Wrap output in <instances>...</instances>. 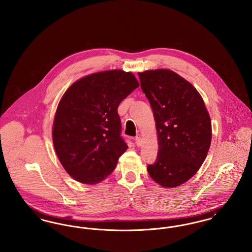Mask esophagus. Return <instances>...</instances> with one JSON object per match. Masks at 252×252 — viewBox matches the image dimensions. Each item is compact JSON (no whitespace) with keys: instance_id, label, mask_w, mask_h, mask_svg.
<instances>
[{"instance_id":"esophagus-1","label":"esophagus","mask_w":252,"mask_h":252,"mask_svg":"<svg viewBox=\"0 0 252 252\" xmlns=\"http://www.w3.org/2000/svg\"><path fill=\"white\" fill-rule=\"evenodd\" d=\"M135 142H136V145L137 146H141L142 145V137H141V135H137L136 136Z\"/></svg>"}]
</instances>
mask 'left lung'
I'll return each mask as SVG.
<instances>
[{"label": "left lung", "instance_id": "1", "mask_svg": "<svg viewBox=\"0 0 252 252\" xmlns=\"http://www.w3.org/2000/svg\"><path fill=\"white\" fill-rule=\"evenodd\" d=\"M141 88L153 110L158 133V156L147 165L158 184L173 188L199 170L212 141V123L196 89L166 69L138 72Z\"/></svg>", "mask_w": 252, "mask_h": 252}]
</instances>
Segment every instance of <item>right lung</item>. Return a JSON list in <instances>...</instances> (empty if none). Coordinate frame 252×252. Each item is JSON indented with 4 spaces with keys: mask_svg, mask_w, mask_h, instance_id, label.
<instances>
[{
    "mask_svg": "<svg viewBox=\"0 0 252 252\" xmlns=\"http://www.w3.org/2000/svg\"><path fill=\"white\" fill-rule=\"evenodd\" d=\"M139 87L132 72L111 70L77 80L63 94L53 125L56 153L81 183L105 180L127 149L121 136L118 107Z\"/></svg>",
    "mask_w": 252,
    "mask_h": 252,
    "instance_id": "add662e5",
    "label": "right lung"
}]
</instances>
